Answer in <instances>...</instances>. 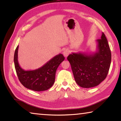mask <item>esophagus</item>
Masks as SVG:
<instances>
[{
	"instance_id": "34e87169",
	"label": "esophagus",
	"mask_w": 121,
	"mask_h": 121,
	"mask_svg": "<svg viewBox=\"0 0 121 121\" xmlns=\"http://www.w3.org/2000/svg\"><path fill=\"white\" fill-rule=\"evenodd\" d=\"M69 53H70V51L68 50V49H65L63 52V54L65 57H67L69 54Z\"/></svg>"
}]
</instances>
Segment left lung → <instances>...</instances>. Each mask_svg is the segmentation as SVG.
<instances>
[{
  "instance_id": "1",
  "label": "left lung",
  "mask_w": 121,
  "mask_h": 121,
  "mask_svg": "<svg viewBox=\"0 0 121 121\" xmlns=\"http://www.w3.org/2000/svg\"><path fill=\"white\" fill-rule=\"evenodd\" d=\"M97 49L92 53H72L67 57L75 82L79 86H96L106 78L111 63V52L106 36L96 40Z\"/></svg>"
}]
</instances>
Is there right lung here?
<instances>
[{
  "mask_svg": "<svg viewBox=\"0 0 121 121\" xmlns=\"http://www.w3.org/2000/svg\"><path fill=\"white\" fill-rule=\"evenodd\" d=\"M19 45L15 51L14 62L16 73L24 87L35 91H43L52 86L55 82L56 69L65 60L62 54L56 55L40 68L32 70L22 69L18 62Z\"/></svg>",
  "mask_w": 121,
  "mask_h": 121,
  "instance_id": "right-lung-1",
  "label": "right lung"
}]
</instances>
